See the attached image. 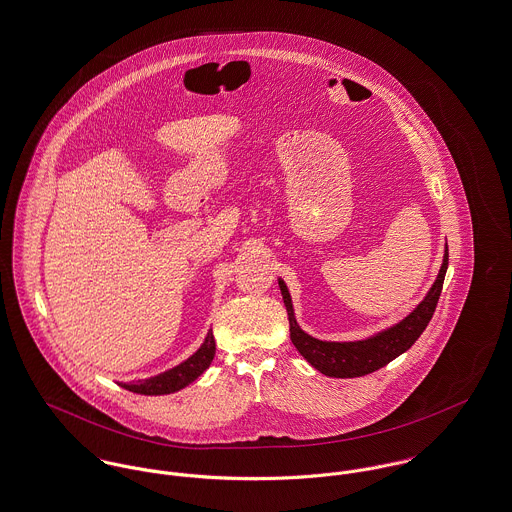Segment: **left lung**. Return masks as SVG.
Listing matches in <instances>:
<instances>
[{"instance_id": "1", "label": "left lung", "mask_w": 512, "mask_h": 512, "mask_svg": "<svg viewBox=\"0 0 512 512\" xmlns=\"http://www.w3.org/2000/svg\"><path fill=\"white\" fill-rule=\"evenodd\" d=\"M446 271H448V245H446L444 263H442L436 283L432 284L426 298L402 322H398L397 326H393L369 340L343 341V343L316 340V338L304 334L300 330V326L296 324L286 284L279 281L284 306L288 312L290 340L312 367H316L320 373H324L328 377L351 379V377L369 375V373L385 367L393 359H397L398 355L404 353L406 349H410L412 343L418 340L420 334L426 330L428 322L432 320V316L436 312Z\"/></svg>"}]
</instances>
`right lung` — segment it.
Wrapping results in <instances>:
<instances>
[{"label": "right lung", "instance_id": "1", "mask_svg": "<svg viewBox=\"0 0 512 512\" xmlns=\"http://www.w3.org/2000/svg\"><path fill=\"white\" fill-rule=\"evenodd\" d=\"M216 355V341L212 332H208L206 341L202 343V347L188 357L184 363L172 367L169 371L145 379V381H133V383H121L123 389L137 393V395H169L176 393L180 389H184L186 385H190L192 381H196L212 363Z\"/></svg>", "mask_w": 512, "mask_h": 512}]
</instances>
